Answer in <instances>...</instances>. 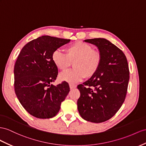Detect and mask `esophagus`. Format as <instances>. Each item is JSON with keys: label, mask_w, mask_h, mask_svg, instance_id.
I'll return each mask as SVG.
<instances>
[{"label": "esophagus", "mask_w": 146, "mask_h": 146, "mask_svg": "<svg viewBox=\"0 0 146 146\" xmlns=\"http://www.w3.org/2000/svg\"><path fill=\"white\" fill-rule=\"evenodd\" d=\"M77 86L75 85V84H70V88L71 89H74L76 88Z\"/></svg>", "instance_id": "obj_1"}]
</instances>
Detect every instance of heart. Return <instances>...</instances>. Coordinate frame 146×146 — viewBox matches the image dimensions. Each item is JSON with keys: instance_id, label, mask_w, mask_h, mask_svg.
Listing matches in <instances>:
<instances>
[{"instance_id": "heart-1", "label": "heart", "mask_w": 146, "mask_h": 146, "mask_svg": "<svg viewBox=\"0 0 146 146\" xmlns=\"http://www.w3.org/2000/svg\"><path fill=\"white\" fill-rule=\"evenodd\" d=\"M66 54L60 50H55L52 55V62L56 67L65 71L73 62L74 69L60 74L61 81L75 83L84 78H91L98 72L101 64L102 57L98 51L86 43L77 41L65 48Z\"/></svg>"}]
</instances>
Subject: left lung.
Returning <instances> with one entry per match:
<instances>
[{
	"label": "left lung",
	"instance_id": "8db88e82",
	"mask_svg": "<svg viewBox=\"0 0 146 146\" xmlns=\"http://www.w3.org/2000/svg\"><path fill=\"white\" fill-rule=\"evenodd\" d=\"M101 55V64L94 76L78 86L81 96L78 110L85 120L102 123L113 117L125 101L129 80L128 62L124 53L104 38L86 39Z\"/></svg>",
	"mask_w": 146,
	"mask_h": 146
}]
</instances>
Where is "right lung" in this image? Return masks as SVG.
<instances>
[{"label":"right lung","instance_id":"obj_1","mask_svg":"<svg viewBox=\"0 0 146 146\" xmlns=\"http://www.w3.org/2000/svg\"><path fill=\"white\" fill-rule=\"evenodd\" d=\"M70 41L42 36L26 44L17 58L14 66L15 91L22 106L36 118L55 117L70 92L65 81L50 84L58 74L52 53Z\"/></svg>","mask_w":146,"mask_h":146}]
</instances>
